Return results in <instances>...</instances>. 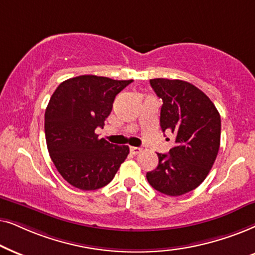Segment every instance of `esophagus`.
<instances>
[{"mask_svg":"<svg viewBox=\"0 0 255 255\" xmlns=\"http://www.w3.org/2000/svg\"><path fill=\"white\" fill-rule=\"evenodd\" d=\"M141 151H142L141 148H138V147H130V152H131V154H133V155L140 154Z\"/></svg>","mask_w":255,"mask_h":255,"instance_id":"obj_1","label":"esophagus"}]
</instances>
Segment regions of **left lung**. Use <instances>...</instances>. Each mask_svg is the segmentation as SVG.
Instances as JSON below:
<instances>
[{
    "label": "left lung",
    "instance_id": "1",
    "mask_svg": "<svg viewBox=\"0 0 255 255\" xmlns=\"http://www.w3.org/2000/svg\"><path fill=\"white\" fill-rule=\"evenodd\" d=\"M150 85L163 101L162 131L175 135V147L169 154H157L158 165L147 172V179L164 195H184L204 181L216 161L222 128L219 112L188 81L156 78Z\"/></svg>",
    "mask_w": 255,
    "mask_h": 255
}]
</instances>
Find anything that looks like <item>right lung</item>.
I'll return each instance as SVG.
<instances>
[{
    "mask_svg": "<svg viewBox=\"0 0 255 255\" xmlns=\"http://www.w3.org/2000/svg\"><path fill=\"white\" fill-rule=\"evenodd\" d=\"M133 80L79 76L56 88L45 111L47 150L57 170L80 190L107 185L129 154L128 145H115L96 134L111 114L113 101Z\"/></svg>",
    "mask_w": 255,
    "mask_h": 255,
    "instance_id": "right-lung-1",
    "label": "right lung"
}]
</instances>
